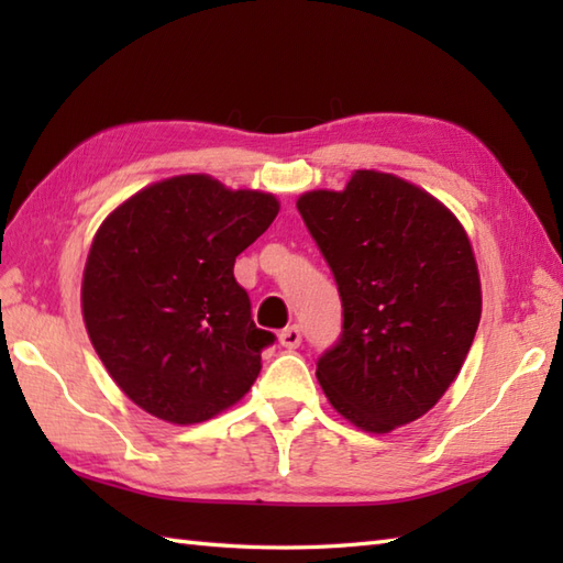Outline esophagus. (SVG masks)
Segmentation results:
<instances>
[{
	"label": "esophagus",
	"mask_w": 563,
	"mask_h": 563,
	"mask_svg": "<svg viewBox=\"0 0 563 563\" xmlns=\"http://www.w3.org/2000/svg\"><path fill=\"white\" fill-rule=\"evenodd\" d=\"M278 339H280L283 349H288V351L300 349V343H302V329L297 327V324H292V327H288V329H283Z\"/></svg>",
	"instance_id": "obj_1"
}]
</instances>
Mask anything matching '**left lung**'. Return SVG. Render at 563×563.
Wrapping results in <instances>:
<instances>
[{
	"mask_svg": "<svg viewBox=\"0 0 563 563\" xmlns=\"http://www.w3.org/2000/svg\"><path fill=\"white\" fill-rule=\"evenodd\" d=\"M336 278L343 331L317 361L331 406L369 433L433 409L482 319V283L457 218L423 188L355 172L297 200Z\"/></svg>",
	"mask_w": 563,
	"mask_h": 563,
	"instance_id": "left-lung-1",
	"label": "left lung"
}]
</instances>
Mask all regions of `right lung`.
Here are the masks:
<instances>
[{
	"label": "right lung",
	"mask_w": 563,
	"mask_h": 563,
	"mask_svg": "<svg viewBox=\"0 0 563 563\" xmlns=\"http://www.w3.org/2000/svg\"><path fill=\"white\" fill-rule=\"evenodd\" d=\"M280 206L206 174L142 188L99 227L81 312L101 363L140 409L188 426L230 409L275 341L251 319L234 261Z\"/></svg>",
	"instance_id": "add662e5"
}]
</instances>
